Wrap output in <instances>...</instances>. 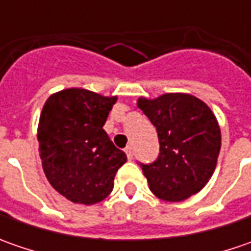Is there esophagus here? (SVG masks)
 Here are the masks:
<instances>
[{
    "instance_id": "obj_1",
    "label": "esophagus",
    "mask_w": 251,
    "mask_h": 251,
    "mask_svg": "<svg viewBox=\"0 0 251 251\" xmlns=\"http://www.w3.org/2000/svg\"><path fill=\"white\" fill-rule=\"evenodd\" d=\"M124 152H126V155H127V158L128 159H132V156H134V152H132V147H127L126 150H124Z\"/></svg>"
}]
</instances>
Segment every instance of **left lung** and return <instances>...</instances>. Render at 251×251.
<instances>
[{
	"instance_id": "8db88e82",
	"label": "left lung",
	"mask_w": 251,
	"mask_h": 251,
	"mask_svg": "<svg viewBox=\"0 0 251 251\" xmlns=\"http://www.w3.org/2000/svg\"><path fill=\"white\" fill-rule=\"evenodd\" d=\"M137 106L156 127L159 158L142 165L151 191L160 200L178 202L205 187L217 168L221 128L207 103L190 93L138 98Z\"/></svg>"
}]
</instances>
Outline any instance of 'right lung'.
<instances>
[{"label": "right lung", "mask_w": 251, "mask_h": 251, "mask_svg": "<svg viewBox=\"0 0 251 251\" xmlns=\"http://www.w3.org/2000/svg\"><path fill=\"white\" fill-rule=\"evenodd\" d=\"M116 101L117 96L68 88L50 95L40 113L37 141L44 175L75 204L103 201L127 160L103 130Z\"/></svg>", "instance_id": "1"}]
</instances>
